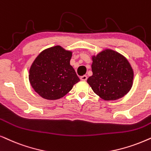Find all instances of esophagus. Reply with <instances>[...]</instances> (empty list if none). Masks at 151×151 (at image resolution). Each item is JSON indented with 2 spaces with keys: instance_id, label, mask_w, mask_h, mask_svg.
<instances>
[{
  "instance_id": "esophagus-1",
  "label": "esophagus",
  "mask_w": 151,
  "mask_h": 151,
  "mask_svg": "<svg viewBox=\"0 0 151 151\" xmlns=\"http://www.w3.org/2000/svg\"><path fill=\"white\" fill-rule=\"evenodd\" d=\"M87 76L84 75L83 76H80V80H87Z\"/></svg>"
}]
</instances>
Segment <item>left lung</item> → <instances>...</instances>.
Returning a JSON list of instances; mask_svg holds the SVG:
<instances>
[{
	"label": "left lung",
	"mask_w": 151,
	"mask_h": 151,
	"mask_svg": "<svg viewBox=\"0 0 151 151\" xmlns=\"http://www.w3.org/2000/svg\"><path fill=\"white\" fill-rule=\"evenodd\" d=\"M93 75L87 79L93 92L105 101L124 96L132 86L134 73L127 59L106 49L92 57Z\"/></svg>",
	"instance_id": "obj_1"
}]
</instances>
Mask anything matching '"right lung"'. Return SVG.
I'll return each instance as SVG.
<instances>
[{"label": "right lung", "mask_w": 151, "mask_h": 151, "mask_svg": "<svg viewBox=\"0 0 151 151\" xmlns=\"http://www.w3.org/2000/svg\"><path fill=\"white\" fill-rule=\"evenodd\" d=\"M72 52L60 46L43 50L37 57L29 71L30 85L40 96L57 100L71 91L80 81L70 64Z\"/></svg>", "instance_id": "right-lung-1"}]
</instances>
